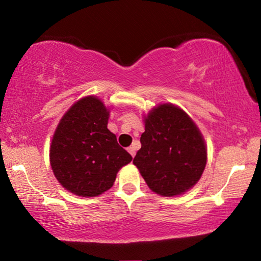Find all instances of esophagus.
I'll return each mask as SVG.
<instances>
[{
	"instance_id": "34e87169",
	"label": "esophagus",
	"mask_w": 261,
	"mask_h": 261,
	"mask_svg": "<svg viewBox=\"0 0 261 261\" xmlns=\"http://www.w3.org/2000/svg\"><path fill=\"white\" fill-rule=\"evenodd\" d=\"M127 152L131 154L132 158H135V155H136V147L135 146H130L129 148H127Z\"/></svg>"
}]
</instances>
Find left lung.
<instances>
[{"label":"left lung","mask_w":261,"mask_h":261,"mask_svg":"<svg viewBox=\"0 0 261 261\" xmlns=\"http://www.w3.org/2000/svg\"><path fill=\"white\" fill-rule=\"evenodd\" d=\"M145 132L134 165L148 188L175 197L193 188L207 162V147L199 127L182 108L161 103L144 116Z\"/></svg>","instance_id":"left-lung-1"}]
</instances>
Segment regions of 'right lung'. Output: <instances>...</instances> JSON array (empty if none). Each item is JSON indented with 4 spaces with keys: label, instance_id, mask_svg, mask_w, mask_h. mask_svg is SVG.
<instances>
[{
    "label": "right lung",
    "instance_id": "add662e5",
    "mask_svg": "<svg viewBox=\"0 0 261 261\" xmlns=\"http://www.w3.org/2000/svg\"><path fill=\"white\" fill-rule=\"evenodd\" d=\"M109 108L98 96L74 102L53 135L49 161L56 179L81 197H96L114 185L118 170L132 156L107 127Z\"/></svg>",
    "mask_w": 261,
    "mask_h": 261
}]
</instances>
